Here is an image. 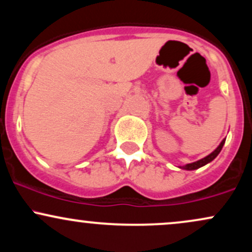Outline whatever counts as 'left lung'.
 <instances>
[{
  "label": "left lung",
  "instance_id": "1",
  "mask_svg": "<svg viewBox=\"0 0 252 252\" xmlns=\"http://www.w3.org/2000/svg\"><path fill=\"white\" fill-rule=\"evenodd\" d=\"M225 140H226V138H224V140L220 142V144H219V146L217 147V148L213 150L211 154L205 156V158H202L201 160H198V161H195V162H192V163H187V164H185V166H179V168L186 169V170H194V169L200 168V167H202V166H205V164L210 163L211 161L215 160L217 156H218L219 153H220L222 146H224V143H225Z\"/></svg>",
  "mask_w": 252,
  "mask_h": 252
}]
</instances>
